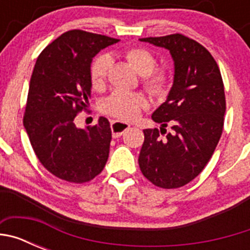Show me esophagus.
Returning <instances> with one entry per match:
<instances>
[{
  "label": "esophagus",
  "instance_id": "1",
  "mask_svg": "<svg viewBox=\"0 0 250 250\" xmlns=\"http://www.w3.org/2000/svg\"><path fill=\"white\" fill-rule=\"evenodd\" d=\"M130 127V124L123 123V121H111V131L114 138H119L124 134L125 130Z\"/></svg>",
  "mask_w": 250,
  "mask_h": 250
}]
</instances>
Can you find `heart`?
I'll use <instances>...</instances> for the list:
<instances>
[{
  "instance_id": "b5f03b06",
  "label": "heart",
  "mask_w": 250,
  "mask_h": 250,
  "mask_svg": "<svg viewBox=\"0 0 250 250\" xmlns=\"http://www.w3.org/2000/svg\"><path fill=\"white\" fill-rule=\"evenodd\" d=\"M125 57L134 66L140 75H144L143 83L145 89L152 95H161L167 87V75L163 71H154L156 67V59L150 51L141 47H132L125 51ZM109 55H100L92 61L90 67V80L94 89H101L105 83L106 75L109 71ZM146 101L136 92L116 90L103 104V111L112 118L121 120H134L140 115Z\"/></svg>"
}]
</instances>
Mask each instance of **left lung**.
Instances as JSON below:
<instances>
[{"label":"left lung","mask_w":250,"mask_h":250,"mask_svg":"<svg viewBox=\"0 0 250 250\" xmlns=\"http://www.w3.org/2000/svg\"><path fill=\"white\" fill-rule=\"evenodd\" d=\"M140 41L169 51L174 80L165 103L151 115L161 124L160 131L144 130L139 167L156 187H184L202 173L222 136L225 95L220 70L204 46L180 34ZM167 123L171 133L165 129Z\"/></svg>","instance_id":"left-lung-1"}]
</instances>
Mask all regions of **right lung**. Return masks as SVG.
<instances>
[{
    "mask_svg": "<svg viewBox=\"0 0 250 250\" xmlns=\"http://www.w3.org/2000/svg\"><path fill=\"white\" fill-rule=\"evenodd\" d=\"M116 42L104 35L67 31L35 63L23 126L40 163L66 182H89L103 171L109 158V120L101 116L96 125L85 129L76 127L74 120L91 98L92 59Z\"/></svg>",
    "mask_w": 250,
    "mask_h": 250,
    "instance_id": "obj_1",
    "label": "right lung"
}]
</instances>
